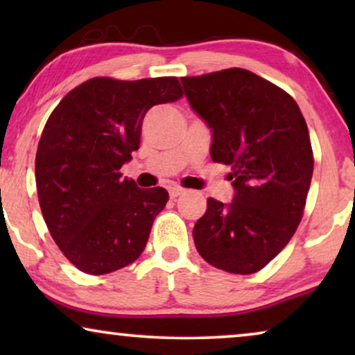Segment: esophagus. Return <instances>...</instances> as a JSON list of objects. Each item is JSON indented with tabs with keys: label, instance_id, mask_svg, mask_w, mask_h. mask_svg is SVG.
<instances>
[{
	"label": "esophagus",
	"instance_id": "esophagus-1",
	"mask_svg": "<svg viewBox=\"0 0 355 355\" xmlns=\"http://www.w3.org/2000/svg\"><path fill=\"white\" fill-rule=\"evenodd\" d=\"M168 192H169V197L176 198V197L181 196V193H184V189L179 187V186H173V187H169Z\"/></svg>",
	"mask_w": 355,
	"mask_h": 355
}]
</instances>
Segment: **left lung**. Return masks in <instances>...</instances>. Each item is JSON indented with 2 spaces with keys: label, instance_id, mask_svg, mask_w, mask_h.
<instances>
[{
  "label": "left lung",
  "instance_id": "8db88e82",
  "mask_svg": "<svg viewBox=\"0 0 355 355\" xmlns=\"http://www.w3.org/2000/svg\"><path fill=\"white\" fill-rule=\"evenodd\" d=\"M189 105L211 130V159L230 164L231 203L207 200L193 226L198 254L216 268L250 275L297 230L313 173L309 129L293 96L232 67L182 77Z\"/></svg>",
  "mask_w": 355,
  "mask_h": 355
}]
</instances>
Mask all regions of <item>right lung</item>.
I'll return each instance as SVG.
<instances>
[{
	"instance_id": "add662e5",
	"label": "right lung",
	"mask_w": 355,
	"mask_h": 355,
	"mask_svg": "<svg viewBox=\"0 0 355 355\" xmlns=\"http://www.w3.org/2000/svg\"><path fill=\"white\" fill-rule=\"evenodd\" d=\"M181 96L176 77H95L48 118L35 157L38 202L51 237L84 273L124 268L147 245L169 196L163 187L144 191L119 169L139 150L147 111Z\"/></svg>"
}]
</instances>
